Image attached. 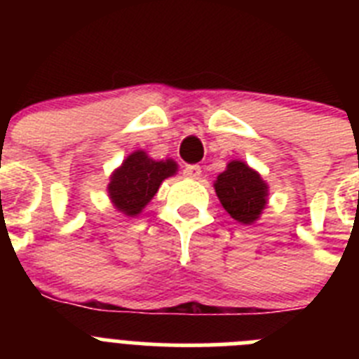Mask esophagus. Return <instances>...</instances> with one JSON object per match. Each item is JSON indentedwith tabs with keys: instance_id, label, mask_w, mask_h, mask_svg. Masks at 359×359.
<instances>
[{
	"instance_id": "1",
	"label": "esophagus",
	"mask_w": 359,
	"mask_h": 359,
	"mask_svg": "<svg viewBox=\"0 0 359 359\" xmlns=\"http://www.w3.org/2000/svg\"><path fill=\"white\" fill-rule=\"evenodd\" d=\"M183 174H185L187 177H190V180H199L203 172L199 165H187L185 169H183Z\"/></svg>"
}]
</instances>
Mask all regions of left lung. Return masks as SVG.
I'll use <instances>...</instances> for the list:
<instances>
[{
  "label": "left lung",
  "instance_id": "obj_1",
  "mask_svg": "<svg viewBox=\"0 0 359 359\" xmlns=\"http://www.w3.org/2000/svg\"><path fill=\"white\" fill-rule=\"evenodd\" d=\"M214 189L224 210L241 224L259 221L268 205V183L241 160L228 161L226 169L214 182Z\"/></svg>",
  "mask_w": 359,
  "mask_h": 359
}]
</instances>
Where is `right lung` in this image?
Segmentation results:
<instances>
[{"instance_id": "right-lung-1", "label": "right lung", "mask_w": 359, "mask_h": 359, "mask_svg": "<svg viewBox=\"0 0 359 359\" xmlns=\"http://www.w3.org/2000/svg\"><path fill=\"white\" fill-rule=\"evenodd\" d=\"M177 172V163L169 160H152L138 149L131 152L109 176L107 196L113 207L128 217L140 215L167 177Z\"/></svg>"}]
</instances>
